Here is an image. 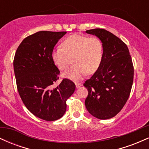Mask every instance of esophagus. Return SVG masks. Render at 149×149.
I'll return each instance as SVG.
<instances>
[{
    "mask_svg": "<svg viewBox=\"0 0 149 149\" xmlns=\"http://www.w3.org/2000/svg\"><path fill=\"white\" fill-rule=\"evenodd\" d=\"M82 86V84L81 83H76V88H80V87Z\"/></svg>",
    "mask_w": 149,
    "mask_h": 149,
    "instance_id": "1",
    "label": "esophagus"
}]
</instances>
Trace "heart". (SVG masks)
Instances as JSON below:
<instances>
[{"mask_svg": "<svg viewBox=\"0 0 149 149\" xmlns=\"http://www.w3.org/2000/svg\"><path fill=\"white\" fill-rule=\"evenodd\" d=\"M61 47L54 49L52 59L61 71L66 70L72 63L74 65L63 73L67 79L78 81L100 68L103 59V45L98 38L72 34L63 40Z\"/></svg>", "mask_w": 149, "mask_h": 149, "instance_id": "b5f03b06", "label": "heart"}]
</instances>
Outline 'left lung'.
<instances>
[{
	"label": "left lung",
	"instance_id": "1",
	"mask_svg": "<svg viewBox=\"0 0 149 149\" xmlns=\"http://www.w3.org/2000/svg\"><path fill=\"white\" fill-rule=\"evenodd\" d=\"M85 32L96 36L103 45L100 68L83 84L88 91L85 107L97 118H111L120 111L130 94L134 78L131 56L126 44L111 32L103 29Z\"/></svg>",
	"mask_w": 149,
	"mask_h": 149
}]
</instances>
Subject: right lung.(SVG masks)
<instances>
[{"mask_svg":"<svg viewBox=\"0 0 149 149\" xmlns=\"http://www.w3.org/2000/svg\"><path fill=\"white\" fill-rule=\"evenodd\" d=\"M66 33L38 31L24 39L15 53L13 66L19 96L27 109L44 120L62 117L66 100L76 89L69 79H63L55 88L52 86L60 71L53 63L52 52Z\"/></svg>","mask_w":149,"mask_h":149,"instance_id":"add662e5","label":"right lung"}]
</instances>
